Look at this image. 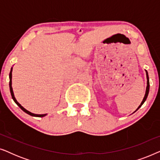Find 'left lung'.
I'll return each mask as SVG.
<instances>
[{"label":"left lung","mask_w":160,"mask_h":160,"mask_svg":"<svg viewBox=\"0 0 160 160\" xmlns=\"http://www.w3.org/2000/svg\"><path fill=\"white\" fill-rule=\"evenodd\" d=\"M146 78H147V87H146V93H145V95H144V98H143V100H142V102H141V105H140V106H138V108L136 109V111H137V110H138V109L141 107L142 105H143V104L144 103V102L146 101V98H147V97H148V92H149V78H148V72H147V71H146Z\"/></svg>","instance_id":"1"}]
</instances>
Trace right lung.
<instances>
[{
  "label": "right lung",
  "instance_id": "right-lung-1",
  "mask_svg": "<svg viewBox=\"0 0 160 160\" xmlns=\"http://www.w3.org/2000/svg\"><path fill=\"white\" fill-rule=\"evenodd\" d=\"M12 68H11V71H10V73H9V88H10V92H11V95H12V99L14 100V101L16 102V104L18 106L19 108H20L24 112H25L26 113H28V114H29L30 116H32V117H45L46 115L47 114V113H45V114H36V113H31L30 111L26 110V109L24 108L23 106H22L18 102H17V100H16V98L14 97V92H13V89H12Z\"/></svg>",
  "mask_w": 160,
  "mask_h": 160
}]
</instances>
